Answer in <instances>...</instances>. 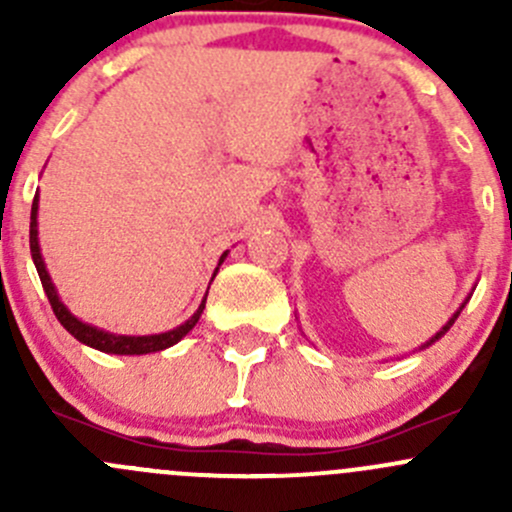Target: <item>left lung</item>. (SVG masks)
<instances>
[{
    "mask_svg": "<svg viewBox=\"0 0 512 512\" xmlns=\"http://www.w3.org/2000/svg\"><path fill=\"white\" fill-rule=\"evenodd\" d=\"M468 299H471V294H468V297H466V302H463V304H461V307H458V309H456V312H453V317H451V319H448V322H446V324H443V327H441V329H438V332H436V334H433V337H431V339H428V342H426V344H421V347H418V349H426V347H431V344H433V342H438V339H441V337H443V334H446V332H448V329H451V327H453V322H456V319H458V314H461V312H463V307H466V304H468Z\"/></svg>",
    "mask_w": 512,
    "mask_h": 512,
    "instance_id": "left-lung-1",
    "label": "left lung"
}]
</instances>
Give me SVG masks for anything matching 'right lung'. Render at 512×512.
<instances>
[{"label":"right lung","mask_w":512,"mask_h":512,"mask_svg":"<svg viewBox=\"0 0 512 512\" xmlns=\"http://www.w3.org/2000/svg\"><path fill=\"white\" fill-rule=\"evenodd\" d=\"M36 215H39V195H34L32 223H29V247H32V260H34L36 272H39V280H41V285H44V292H46V297H49L51 309H54L56 319H59V322L64 324L66 332H69L74 339H79L81 344H86V347H91V349H98V352L121 354V356H138V354L163 352V349H168V347H173V344H178L180 339H183L185 334H188L190 329L195 327V324H198L200 314H203V309H205V299H208V294H205V297H203L200 307L195 309L193 317L185 319V322L180 324V327L170 329V332L146 334V337H131V334H113V332H106V329L94 327V324L81 322V319L74 317V314L69 312V307H66L64 302H61L59 292H56L54 282H51L49 270H46V265H44V257H41L39 223H36ZM225 257H227V250L223 252V255H220L218 267H215V275H218V270H220V265H223V262H225Z\"/></svg>","instance_id":"obj_1"}]
</instances>
